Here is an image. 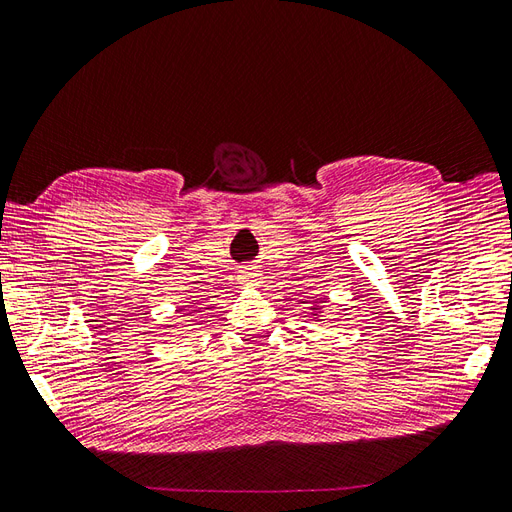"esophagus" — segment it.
Here are the masks:
<instances>
[{"mask_svg": "<svg viewBox=\"0 0 512 512\" xmlns=\"http://www.w3.org/2000/svg\"><path fill=\"white\" fill-rule=\"evenodd\" d=\"M241 282H245V284H258V280H260V273L256 271V267H245V269H241Z\"/></svg>", "mask_w": 512, "mask_h": 512, "instance_id": "34e87169", "label": "esophagus"}]
</instances>
